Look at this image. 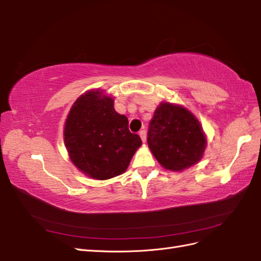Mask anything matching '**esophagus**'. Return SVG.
I'll use <instances>...</instances> for the list:
<instances>
[{
	"label": "esophagus",
	"mask_w": 261,
	"mask_h": 261,
	"mask_svg": "<svg viewBox=\"0 0 261 261\" xmlns=\"http://www.w3.org/2000/svg\"><path fill=\"white\" fill-rule=\"evenodd\" d=\"M140 137H141L142 142L145 143L146 142V132L145 130H141L140 132Z\"/></svg>",
	"instance_id": "34e87169"
}]
</instances>
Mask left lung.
Returning <instances> with one entry per match:
<instances>
[{"label":"left lung","mask_w":261,"mask_h":261,"mask_svg":"<svg viewBox=\"0 0 261 261\" xmlns=\"http://www.w3.org/2000/svg\"><path fill=\"white\" fill-rule=\"evenodd\" d=\"M147 144L164 169L184 171L201 160L207 140L199 120L187 108L161 102L150 121Z\"/></svg>","instance_id":"8db88e82"}]
</instances>
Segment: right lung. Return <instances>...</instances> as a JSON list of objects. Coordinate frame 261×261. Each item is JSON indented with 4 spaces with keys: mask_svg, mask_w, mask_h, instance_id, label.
Returning <instances> with one entry per match:
<instances>
[{
    "mask_svg": "<svg viewBox=\"0 0 261 261\" xmlns=\"http://www.w3.org/2000/svg\"><path fill=\"white\" fill-rule=\"evenodd\" d=\"M64 143L72 163L88 177L107 180L124 173L141 137L114 108L103 90H90L73 103L64 126Z\"/></svg>",
    "mask_w": 261,
    "mask_h": 261,
    "instance_id": "obj_1",
    "label": "right lung"
}]
</instances>
